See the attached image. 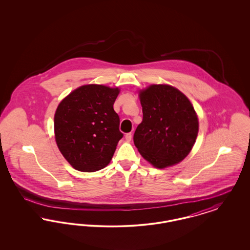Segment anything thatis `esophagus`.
<instances>
[{
    "mask_svg": "<svg viewBox=\"0 0 250 250\" xmlns=\"http://www.w3.org/2000/svg\"><path fill=\"white\" fill-rule=\"evenodd\" d=\"M131 139H132V133H127V134H125V140L126 141H131Z\"/></svg>",
    "mask_w": 250,
    "mask_h": 250,
    "instance_id": "esophagus-1",
    "label": "esophagus"
}]
</instances>
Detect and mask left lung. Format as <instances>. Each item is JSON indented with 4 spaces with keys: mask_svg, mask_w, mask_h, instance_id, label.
I'll list each match as a JSON object with an SVG mask.
<instances>
[{
    "mask_svg": "<svg viewBox=\"0 0 250 250\" xmlns=\"http://www.w3.org/2000/svg\"><path fill=\"white\" fill-rule=\"evenodd\" d=\"M143 122L134 143L143 157L158 168L172 166L190 153L199 121L190 101L169 85H151L140 93Z\"/></svg>",
    "mask_w": 250,
    "mask_h": 250,
    "instance_id": "obj_1",
    "label": "left lung"
}]
</instances>
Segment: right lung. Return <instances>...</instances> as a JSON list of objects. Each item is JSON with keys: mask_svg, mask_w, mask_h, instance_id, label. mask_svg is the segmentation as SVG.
<instances>
[{"mask_svg": "<svg viewBox=\"0 0 250 250\" xmlns=\"http://www.w3.org/2000/svg\"><path fill=\"white\" fill-rule=\"evenodd\" d=\"M118 94V88L84 85L67 95L57 107L56 143L77 170L93 172L110 162L124 136L119 129V115L113 109Z\"/></svg>", "mask_w": 250, "mask_h": 250, "instance_id": "right-lung-1", "label": "right lung"}]
</instances>
